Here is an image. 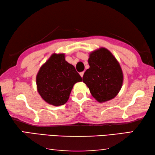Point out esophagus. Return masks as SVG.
Wrapping results in <instances>:
<instances>
[{"label":"esophagus","instance_id":"34e87169","mask_svg":"<svg viewBox=\"0 0 155 155\" xmlns=\"http://www.w3.org/2000/svg\"><path fill=\"white\" fill-rule=\"evenodd\" d=\"M83 74H84V72H81V73H80V75H81V77H83Z\"/></svg>","mask_w":155,"mask_h":155}]
</instances>
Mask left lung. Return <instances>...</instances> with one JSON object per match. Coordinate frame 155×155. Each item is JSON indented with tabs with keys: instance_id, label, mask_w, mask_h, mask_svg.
<instances>
[{
	"instance_id": "1",
	"label": "left lung",
	"mask_w": 155,
	"mask_h": 155,
	"mask_svg": "<svg viewBox=\"0 0 155 155\" xmlns=\"http://www.w3.org/2000/svg\"><path fill=\"white\" fill-rule=\"evenodd\" d=\"M90 68L85 72L83 82L100 103L114 98L122 87L124 75L119 62L108 49L101 47L89 55Z\"/></svg>"
}]
</instances>
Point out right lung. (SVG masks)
Instances as JSON below:
<instances>
[{"mask_svg":"<svg viewBox=\"0 0 155 155\" xmlns=\"http://www.w3.org/2000/svg\"><path fill=\"white\" fill-rule=\"evenodd\" d=\"M82 81L74 65L65 61L64 53H53L36 76L37 90L44 101L54 106L68 101L73 86Z\"/></svg>","mask_w":155,"mask_h":155,"instance_id":"right-lung-1","label":"right lung"}]
</instances>
